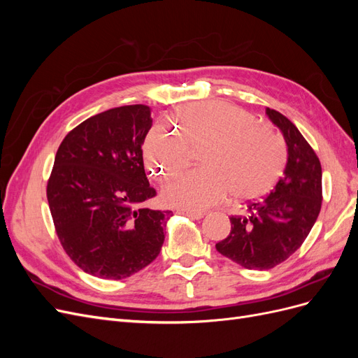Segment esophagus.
<instances>
[{
    "label": "esophagus",
    "instance_id": "34e87169",
    "mask_svg": "<svg viewBox=\"0 0 358 358\" xmlns=\"http://www.w3.org/2000/svg\"><path fill=\"white\" fill-rule=\"evenodd\" d=\"M176 213H180V215H187L189 216L191 220H201L204 213L203 212H196V210H187V209H176Z\"/></svg>",
    "mask_w": 358,
    "mask_h": 358
}]
</instances>
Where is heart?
I'll list each match as a JSON object with an SVG mask.
<instances>
[{"label":"heart","instance_id":"b5f03b06","mask_svg":"<svg viewBox=\"0 0 358 358\" xmlns=\"http://www.w3.org/2000/svg\"><path fill=\"white\" fill-rule=\"evenodd\" d=\"M176 133L155 124L149 129L143 154L157 180L164 182L185 169L189 150H199L200 167L171 179L162 199L187 210H201L222 201L266 196L282 175L287 143L278 129L257 122L242 107L225 101L189 104L171 117Z\"/></svg>","mask_w":358,"mask_h":358}]
</instances>
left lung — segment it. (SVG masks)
<instances>
[{"instance_id":"1","label":"left lung","mask_w":358,"mask_h":358,"mask_svg":"<svg viewBox=\"0 0 358 358\" xmlns=\"http://www.w3.org/2000/svg\"><path fill=\"white\" fill-rule=\"evenodd\" d=\"M266 113L288 146L284 176L264 199L249 201L243 215L230 216V234L216 243V251L249 270H268L294 254L315 224L322 203L317 154L288 117L273 109Z\"/></svg>"}]
</instances>
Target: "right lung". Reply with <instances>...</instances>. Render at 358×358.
<instances>
[{
	"mask_svg": "<svg viewBox=\"0 0 358 358\" xmlns=\"http://www.w3.org/2000/svg\"><path fill=\"white\" fill-rule=\"evenodd\" d=\"M152 127L145 104L115 107L79 124L58 148L48 201L64 251L83 272L122 279L150 264L170 210L143 206L149 185L142 145Z\"/></svg>",
	"mask_w": 358,
	"mask_h": 358,
	"instance_id": "add662e5",
	"label": "right lung"
}]
</instances>
